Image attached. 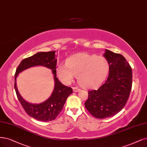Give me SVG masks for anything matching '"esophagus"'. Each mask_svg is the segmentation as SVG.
<instances>
[{
    "label": "esophagus",
    "mask_w": 147,
    "mask_h": 147,
    "mask_svg": "<svg viewBox=\"0 0 147 147\" xmlns=\"http://www.w3.org/2000/svg\"><path fill=\"white\" fill-rule=\"evenodd\" d=\"M74 92H78V91L80 90L78 87H73L72 88Z\"/></svg>",
    "instance_id": "esophagus-1"
}]
</instances>
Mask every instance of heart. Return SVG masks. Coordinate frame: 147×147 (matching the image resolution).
I'll list each match as a JSON object with an SVG mask.
<instances>
[{
	"instance_id": "1",
	"label": "heart",
	"mask_w": 147,
	"mask_h": 147,
	"mask_svg": "<svg viewBox=\"0 0 147 147\" xmlns=\"http://www.w3.org/2000/svg\"><path fill=\"white\" fill-rule=\"evenodd\" d=\"M109 70V64L105 57L79 53L69 57L65 65H59L57 73L59 80L65 84H70L77 76L82 86L92 88L103 82Z\"/></svg>"
}]
</instances>
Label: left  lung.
Masks as SVG:
<instances>
[{"label":"left lung","instance_id":"8db88e82","mask_svg":"<svg viewBox=\"0 0 147 147\" xmlns=\"http://www.w3.org/2000/svg\"><path fill=\"white\" fill-rule=\"evenodd\" d=\"M104 57L109 64V75L103 84L88 91L86 108L94 117L105 119L122 110L128 100L132 88V69L125 58L106 50Z\"/></svg>","mask_w":147,"mask_h":147}]
</instances>
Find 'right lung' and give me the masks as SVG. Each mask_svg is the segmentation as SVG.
<instances>
[{
	"mask_svg": "<svg viewBox=\"0 0 147 147\" xmlns=\"http://www.w3.org/2000/svg\"><path fill=\"white\" fill-rule=\"evenodd\" d=\"M57 63L55 51L39 52L23 59L18 65L14 75V89L20 103L30 117L42 122H49L56 119L62 111L69 95L73 92L71 88L64 86L57 78ZM35 65H43L52 69L54 74L55 83V88L51 96L46 101L40 104H30L24 100L18 92L16 83V77L19 73Z\"/></svg>",
	"mask_w": 147,
	"mask_h": 147,
	"instance_id": "obj_1",
	"label": "right lung"
}]
</instances>
